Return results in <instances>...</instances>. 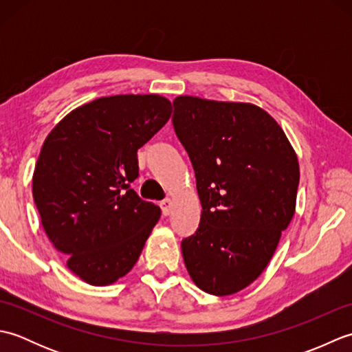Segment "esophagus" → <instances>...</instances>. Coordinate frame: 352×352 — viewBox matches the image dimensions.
Here are the masks:
<instances>
[{
	"instance_id": "34e87169",
	"label": "esophagus",
	"mask_w": 352,
	"mask_h": 352,
	"mask_svg": "<svg viewBox=\"0 0 352 352\" xmlns=\"http://www.w3.org/2000/svg\"><path fill=\"white\" fill-rule=\"evenodd\" d=\"M160 207H162V212H163V214L164 216H168V214H170V212H172V207H174V201L172 199H163L162 203H160Z\"/></svg>"
}]
</instances>
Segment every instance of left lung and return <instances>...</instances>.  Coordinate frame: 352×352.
I'll use <instances>...</instances> for the list:
<instances>
[{"label": "left lung", "mask_w": 352, "mask_h": 352, "mask_svg": "<svg viewBox=\"0 0 352 352\" xmlns=\"http://www.w3.org/2000/svg\"><path fill=\"white\" fill-rule=\"evenodd\" d=\"M174 129L203 206L182 251L192 281L214 296L248 287L265 271L295 214L300 163L278 122L251 102L180 95Z\"/></svg>", "instance_id": "8db88e82"}]
</instances>
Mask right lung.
<instances>
[{"mask_svg": "<svg viewBox=\"0 0 352 352\" xmlns=\"http://www.w3.org/2000/svg\"><path fill=\"white\" fill-rule=\"evenodd\" d=\"M172 113L157 94L102 96L69 111L45 139L33 174L42 227L71 272L92 286L129 274L160 207L131 189L138 149Z\"/></svg>", "mask_w": 352, "mask_h": 352, "instance_id": "1", "label": "right lung"}]
</instances>
